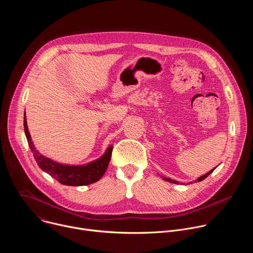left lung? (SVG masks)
I'll return each instance as SVG.
<instances>
[{
  "label": "left lung",
  "instance_id": "1",
  "mask_svg": "<svg viewBox=\"0 0 253 253\" xmlns=\"http://www.w3.org/2000/svg\"><path fill=\"white\" fill-rule=\"evenodd\" d=\"M214 169H215V168H214ZM214 169L210 170V171H209L208 173H206L205 175H203V176L199 177V178H198V179L196 180V181H195V182H197V181H198V182H199V181H202V180H203V179H205V178H206V177H207V176H208V175H209L210 173H212V171H213ZM163 179H164V180H166V181H168V182H172V183H175V184H178V183H179V182L175 181V180H172V179H170V178H165V177H163Z\"/></svg>",
  "mask_w": 253,
  "mask_h": 253
}]
</instances>
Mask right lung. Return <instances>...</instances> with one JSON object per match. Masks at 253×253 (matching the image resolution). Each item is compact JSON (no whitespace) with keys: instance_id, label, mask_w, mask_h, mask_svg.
<instances>
[{"instance_id":"obj_1","label":"right lung","mask_w":253,"mask_h":253,"mask_svg":"<svg viewBox=\"0 0 253 253\" xmlns=\"http://www.w3.org/2000/svg\"><path fill=\"white\" fill-rule=\"evenodd\" d=\"M24 128H25V134L28 140L30 149L38 166L43 171H45L50 176H52L54 179H56L57 181H59L61 184L69 185V186H83V185L92 184L94 182H97L98 180L104 175L108 165H109L113 146H110L108 148L102 157L86 165L71 166V165L57 163L43 156L34 146L31 135L28 130V126H27L26 113L24 116Z\"/></svg>"}]
</instances>
